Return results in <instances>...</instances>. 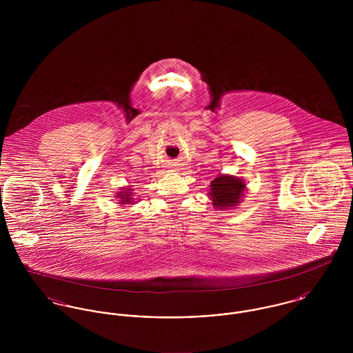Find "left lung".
I'll return each instance as SVG.
<instances>
[{
	"label": "left lung",
	"instance_id": "1",
	"mask_svg": "<svg viewBox=\"0 0 353 353\" xmlns=\"http://www.w3.org/2000/svg\"><path fill=\"white\" fill-rule=\"evenodd\" d=\"M245 189V181L231 175H220L210 182L209 196L214 208L230 209L242 202Z\"/></svg>",
	"mask_w": 353,
	"mask_h": 353
}]
</instances>
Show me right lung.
Listing matches in <instances>:
<instances>
[{
	"label": "right lung",
	"mask_w": 353,
	"mask_h": 353,
	"mask_svg": "<svg viewBox=\"0 0 353 353\" xmlns=\"http://www.w3.org/2000/svg\"><path fill=\"white\" fill-rule=\"evenodd\" d=\"M133 194L134 193H132V190L130 189H123L122 192H119L118 194H117V199H119L118 200V203H133Z\"/></svg>",
	"instance_id": "add662e5"
}]
</instances>
